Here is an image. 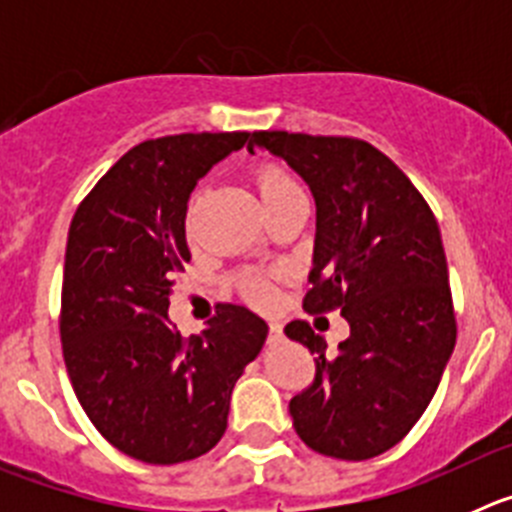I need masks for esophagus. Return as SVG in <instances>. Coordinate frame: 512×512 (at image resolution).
<instances>
[{
  "instance_id": "esophagus-1",
  "label": "esophagus",
  "mask_w": 512,
  "mask_h": 512,
  "mask_svg": "<svg viewBox=\"0 0 512 512\" xmlns=\"http://www.w3.org/2000/svg\"><path fill=\"white\" fill-rule=\"evenodd\" d=\"M282 336H284V333H282V325H279V323H271V325H269V343H279V341H282Z\"/></svg>"
}]
</instances>
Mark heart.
<instances>
[{
  "label": "heart",
  "mask_w": 512,
  "mask_h": 512,
  "mask_svg": "<svg viewBox=\"0 0 512 512\" xmlns=\"http://www.w3.org/2000/svg\"><path fill=\"white\" fill-rule=\"evenodd\" d=\"M256 187H259L261 202H264V205L271 200H277V197H282V194L300 189L287 171H282L279 166H271V164L259 166V169H256ZM243 289H246L248 300L253 302H266L271 297L269 279L259 277V274L243 279Z\"/></svg>",
  "instance_id": "heart-1"
}]
</instances>
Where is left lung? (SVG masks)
Masks as SVG:
<instances>
[{
    "mask_svg": "<svg viewBox=\"0 0 512 512\" xmlns=\"http://www.w3.org/2000/svg\"><path fill=\"white\" fill-rule=\"evenodd\" d=\"M253 146L284 158L315 197L302 307L341 310L351 325L336 356H325V338L305 320L284 328L318 354L312 384L289 400L295 431L318 454L372 459L418 423L454 351L441 230L423 194L366 140L261 130Z\"/></svg>",
    "mask_w": 512,
    "mask_h": 512,
    "instance_id": "left-lung-1",
    "label": "left lung"
}]
</instances>
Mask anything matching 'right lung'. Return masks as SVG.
<instances>
[{"instance_id":"right-lung-1","label":"right lung","mask_w":512,"mask_h":512,"mask_svg":"<svg viewBox=\"0 0 512 512\" xmlns=\"http://www.w3.org/2000/svg\"><path fill=\"white\" fill-rule=\"evenodd\" d=\"M253 133L143 140L76 210L66 243L61 343L71 387L99 433L146 464L207 454L228 428L230 395L269 325L220 305L200 336L169 325L174 274L192 259L187 202L202 176Z\"/></svg>"}]
</instances>
